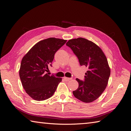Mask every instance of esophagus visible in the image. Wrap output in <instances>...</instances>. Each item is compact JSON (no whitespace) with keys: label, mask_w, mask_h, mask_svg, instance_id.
I'll use <instances>...</instances> for the list:
<instances>
[{"label":"esophagus","mask_w":131,"mask_h":131,"mask_svg":"<svg viewBox=\"0 0 131 131\" xmlns=\"http://www.w3.org/2000/svg\"><path fill=\"white\" fill-rule=\"evenodd\" d=\"M64 80L66 81H70V80H72V78L64 77Z\"/></svg>","instance_id":"1"}]
</instances>
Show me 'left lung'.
<instances>
[{
	"mask_svg": "<svg viewBox=\"0 0 131 131\" xmlns=\"http://www.w3.org/2000/svg\"><path fill=\"white\" fill-rule=\"evenodd\" d=\"M66 45L77 56L80 64L89 69L84 81L76 79L79 87L73 91L74 96L83 102H92L99 98L108 85L110 69L105 55L96 43L85 38L70 39Z\"/></svg>",
	"mask_w": 131,
	"mask_h": 131,
	"instance_id": "1",
	"label": "left lung"
}]
</instances>
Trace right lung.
I'll return each mask as SVG.
<instances>
[{"label": "right lung", "mask_w": 131, "mask_h": 131, "mask_svg": "<svg viewBox=\"0 0 131 131\" xmlns=\"http://www.w3.org/2000/svg\"><path fill=\"white\" fill-rule=\"evenodd\" d=\"M66 40L50 38L34 45L23 57L19 78L26 93L35 101H43L53 96L62 78L45 72L51 66L54 55Z\"/></svg>", "instance_id": "add662e5"}]
</instances>
